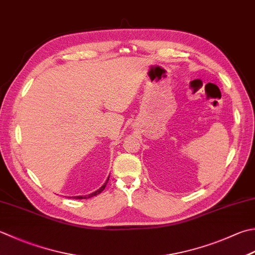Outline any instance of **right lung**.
<instances>
[{
    "mask_svg": "<svg viewBox=\"0 0 255 255\" xmlns=\"http://www.w3.org/2000/svg\"><path fill=\"white\" fill-rule=\"evenodd\" d=\"M108 180H109V177H108V179L106 180V182H105V183L103 184V186L98 189L97 191H95V192H93V193H91V194H87V196H77V197H72V198H74V199H88V198H92V197L97 196V194L101 193V192L104 190V189H105V187H106V184H107Z\"/></svg>",
    "mask_w": 255,
    "mask_h": 255,
    "instance_id": "add662e5",
    "label": "right lung"
}]
</instances>
